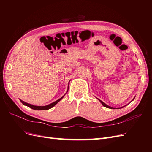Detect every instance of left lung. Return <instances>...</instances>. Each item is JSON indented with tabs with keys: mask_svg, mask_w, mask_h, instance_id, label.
I'll return each mask as SVG.
<instances>
[{
	"mask_svg": "<svg viewBox=\"0 0 152 152\" xmlns=\"http://www.w3.org/2000/svg\"><path fill=\"white\" fill-rule=\"evenodd\" d=\"M134 99H133L132 101H133V100H134ZM132 101H131V102H132ZM99 102H101V103H102V104L104 106V107H106V108H110V109H113V108H112V107H110V106H108L107 104H106L104 103H103V102H102V101H101V100H99ZM123 107H122V108H123Z\"/></svg>",
	"mask_w": 152,
	"mask_h": 152,
	"instance_id": "obj_1",
	"label": "left lung"
}]
</instances>
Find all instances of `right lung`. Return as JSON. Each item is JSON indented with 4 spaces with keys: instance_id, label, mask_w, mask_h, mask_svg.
<instances>
[{
    "instance_id": "obj_1",
    "label": "right lung",
    "mask_w": 152,
    "mask_h": 152,
    "mask_svg": "<svg viewBox=\"0 0 152 152\" xmlns=\"http://www.w3.org/2000/svg\"><path fill=\"white\" fill-rule=\"evenodd\" d=\"M63 97H64V96H63V97H61V98H59V99H58L57 101H56V102H53V103H50V104H48V105H46V106H42V107H41V106H35V105L30 104H29V103H27L23 102V101H22V100H21V99H20V101H21V102L24 105L27 106V107H30V108H31V109H34V110H49V109H50V108H53V107H54V106L56 105V104L59 102V101H60Z\"/></svg>"
}]
</instances>
